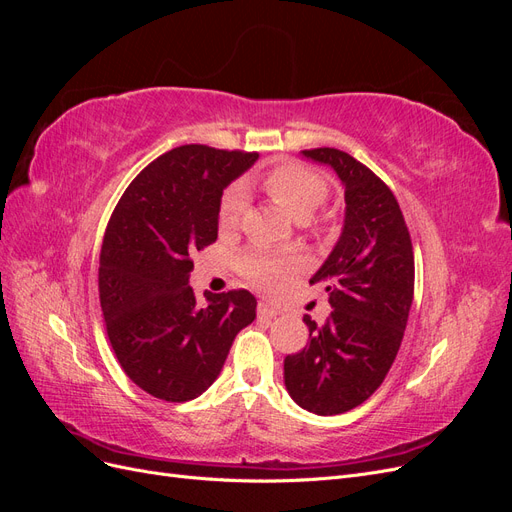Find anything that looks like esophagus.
<instances>
[{"label": "esophagus", "mask_w": 512, "mask_h": 512, "mask_svg": "<svg viewBox=\"0 0 512 512\" xmlns=\"http://www.w3.org/2000/svg\"><path fill=\"white\" fill-rule=\"evenodd\" d=\"M258 316L271 320V318L277 316V309H275L273 305H269L267 301H260V303H258Z\"/></svg>", "instance_id": "esophagus-1"}]
</instances>
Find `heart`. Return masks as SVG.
<instances>
[{"label": "heart", "mask_w": 512, "mask_h": 512, "mask_svg": "<svg viewBox=\"0 0 512 512\" xmlns=\"http://www.w3.org/2000/svg\"><path fill=\"white\" fill-rule=\"evenodd\" d=\"M275 203H280L294 220L305 222L324 205L329 194L327 179L318 170L299 162H282L262 170L254 179ZM247 207V196L241 185H230L218 205L220 228H235ZM297 269V262L288 256L250 250L239 258V271L254 286L273 290L286 275Z\"/></svg>", "instance_id": "heart-1"}]
</instances>
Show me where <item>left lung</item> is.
Masks as SVG:
<instances>
[{
	"mask_svg": "<svg viewBox=\"0 0 512 512\" xmlns=\"http://www.w3.org/2000/svg\"><path fill=\"white\" fill-rule=\"evenodd\" d=\"M344 183L342 237L309 284H324L327 322L305 316L307 346L284 359L290 397L307 412L342 414L376 393L399 352L414 297V252L395 194L378 175L333 147L305 149Z\"/></svg>",
	"mask_w": 512,
	"mask_h": 512,
	"instance_id": "1",
	"label": "left lung"
}]
</instances>
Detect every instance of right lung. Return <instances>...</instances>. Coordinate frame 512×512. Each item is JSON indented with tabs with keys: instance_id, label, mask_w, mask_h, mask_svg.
<instances>
[{
	"instance_id": "obj_1",
	"label": "right lung",
	"mask_w": 512,
	"mask_h": 512,
	"mask_svg": "<svg viewBox=\"0 0 512 512\" xmlns=\"http://www.w3.org/2000/svg\"><path fill=\"white\" fill-rule=\"evenodd\" d=\"M256 160V151L177 147L136 175L108 220L98 271L106 333L128 378L153 397L203 395L256 318L247 290L198 303L188 284L190 256L218 239L224 188Z\"/></svg>"
}]
</instances>
